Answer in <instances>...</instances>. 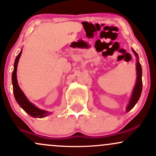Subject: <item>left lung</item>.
I'll return each mask as SVG.
<instances>
[{
	"label": "left lung",
	"mask_w": 156,
	"mask_h": 156,
	"mask_svg": "<svg viewBox=\"0 0 156 156\" xmlns=\"http://www.w3.org/2000/svg\"><path fill=\"white\" fill-rule=\"evenodd\" d=\"M133 51V53L135 54L136 57L137 58V62H136V73H137V78H136V82L135 87H134L133 94H132L131 98H130L129 103H128V106L126 108V112H128L129 111L131 110L133 108L134 105L136 104V103L139 101V98L141 96V91H142V80H141V76H142V70H141V64L139 63V56H138L137 53L135 51Z\"/></svg>",
	"instance_id": "obj_1"
}]
</instances>
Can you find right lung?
Here are the masks:
<instances>
[{
	"label": "right lung",
	"instance_id": "right-lung-1",
	"mask_svg": "<svg viewBox=\"0 0 156 156\" xmlns=\"http://www.w3.org/2000/svg\"><path fill=\"white\" fill-rule=\"evenodd\" d=\"M21 54H22V51H20V53L16 57L15 64H14V70L12 72V84H13V92L15 100L17 102V103L20 105L21 108L26 113H28L30 116L36 118L44 117L48 116V114H51V113L44 110H41V109L36 107L34 104H32L31 102H29V101L27 99L26 97L25 96L24 93L23 92V91L19 87L17 80V68Z\"/></svg>",
	"mask_w": 156,
	"mask_h": 156
}]
</instances>
